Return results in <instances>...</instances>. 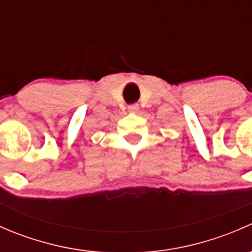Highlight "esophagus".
<instances>
[{
    "instance_id": "esophagus-1",
    "label": "esophagus",
    "mask_w": 252,
    "mask_h": 252,
    "mask_svg": "<svg viewBox=\"0 0 252 252\" xmlns=\"http://www.w3.org/2000/svg\"><path fill=\"white\" fill-rule=\"evenodd\" d=\"M128 110L130 112H138L139 111V105H138V103H133V105H129Z\"/></svg>"
}]
</instances>
